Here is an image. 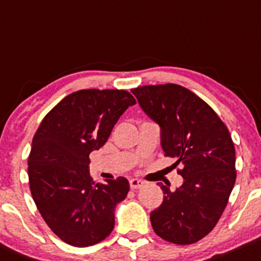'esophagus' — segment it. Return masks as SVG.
<instances>
[{
	"label": "esophagus",
	"mask_w": 261,
	"mask_h": 261,
	"mask_svg": "<svg viewBox=\"0 0 261 261\" xmlns=\"http://www.w3.org/2000/svg\"><path fill=\"white\" fill-rule=\"evenodd\" d=\"M129 186L132 190H137V189H140V187L144 186V181L139 180V178H132L129 181Z\"/></svg>",
	"instance_id": "1"
}]
</instances>
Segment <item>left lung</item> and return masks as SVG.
Wrapping results in <instances>:
<instances>
[{
  "mask_svg": "<svg viewBox=\"0 0 261 261\" xmlns=\"http://www.w3.org/2000/svg\"><path fill=\"white\" fill-rule=\"evenodd\" d=\"M132 92L162 128L165 156L182 165V185L175 191L160 185L165 196L150 213L154 232L174 244L201 241L216 227L236 184L229 130L208 103L180 85H146Z\"/></svg>",
  "mask_w": 261,
  "mask_h": 261,
  "instance_id": "left-lung-1",
  "label": "left lung"
}]
</instances>
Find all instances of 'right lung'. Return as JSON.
I'll use <instances>...</instances> for the list:
<instances>
[{
  "label": "right lung",
  "instance_id": "obj_1",
  "mask_svg": "<svg viewBox=\"0 0 261 261\" xmlns=\"http://www.w3.org/2000/svg\"><path fill=\"white\" fill-rule=\"evenodd\" d=\"M136 98L125 90H80L46 113L28 156L29 189L53 233L72 247L103 241L115 227V207L127 197L125 177L96 184L89 155L105 145Z\"/></svg>",
  "mask_w": 261,
  "mask_h": 261
}]
</instances>
